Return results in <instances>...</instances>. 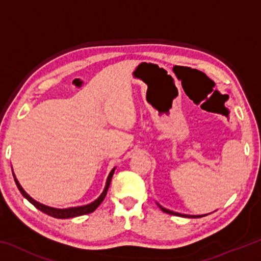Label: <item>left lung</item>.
<instances>
[{"mask_svg": "<svg viewBox=\"0 0 261 261\" xmlns=\"http://www.w3.org/2000/svg\"><path fill=\"white\" fill-rule=\"evenodd\" d=\"M158 204V202H156ZM158 206L160 207V210L162 212H165V213L167 214H171V215H177V216H183V218H190V219H197V218H201V216H205L207 214H202V215H188V214H180V213H177V212H173L170 210H167L165 208V207H162L160 204H158Z\"/></svg>", "mask_w": 261, "mask_h": 261, "instance_id": "obj_1", "label": "left lung"}]
</instances>
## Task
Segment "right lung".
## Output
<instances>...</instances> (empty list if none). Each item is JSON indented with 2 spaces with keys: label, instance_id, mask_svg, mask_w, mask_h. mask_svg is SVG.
Wrapping results in <instances>:
<instances>
[{
  "label": "right lung",
  "instance_id": "right-lung-1",
  "mask_svg": "<svg viewBox=\"0 0 261 261\" xmlns=\"http://www.w3.org/2000/svg\"><path fill=\"white\" fill-rule=\"evenodd\" d=\"M115 169H116V168H113L112 171L109 173L107 180H106V185H105L103 191H102V193L100 194L98 199H95L93 202H91V204H87V205H84V206H77V207H69V208H55V207L43 205V204H41V202L34 200L33 198L31 197L30 194L26 193L25 190L21 188V185L19 184L18 179L16 178L15 173H12V175H14L16 185L20 191V193L23 194L24 198H26V199H28L31 202V204L37 207L39 211H41V212H43V213H46V214L50 215V216H53V218H56V219H70V218H76V216H81V215H84V214L92 213V212H94L96 208H98V206L103 201L106 194H107L108 188L110 185V180H112V177H113V175L115 173Z\"/></svg>",
  "mask_w": 261,
  "mask_h": 261
}]
</instances>
